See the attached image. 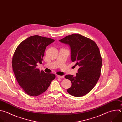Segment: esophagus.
<instances>
[{"instance_id":"1","label":"esophagus","mask_w":122,"mask_h":122,"mask_svg":"<svg viewBox=\"0 0 122 122\" xmlns=\"http://www.w3.org/2000/svg\"><path fill=\"white\" fill-rule=\"evenodd\" d=\"M57 77L60 79H63L64 78V76L62 75V76H60V75H57Z\"/></svg>"}]
</instances>
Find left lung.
<instances>
[{"instance_id": "8db88e82", "label": "left lung", "mask_w": 122, "mask_h": 122, "mask_svg": "<svg viewBox=\"0 0 122 122\" xmlns=\"http://www.w3.org/2000/svg\"><path fill=\"white\" fill-rule=\"evenodd\" d=\"M59 41L70 47L71 61L79 66L75 77L65 76L72 83L67 92L74 97L83 96L93 89L100 76L102 59L99 48L93 41L78 34L68 35Z\"/></svg>"}]
</instances>
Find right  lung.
<instances>
[{"label": "right lung", "mask_w": 122, "mask_h": 122, "mask_svg": "<svg viewBox=\"0 0 122 122\" xmlns=\"http://www.w3.org/2000/svg\"><path fill=\"white\" fill-rule=\"evenodd\" d=\"M55 40L38 35L31 36L17 47L12 57V66L19 84L27 95L37 96L45 92L54 74L46 73L37 68L42 64L46 47Z\"/></svg>", "instance_id": "add662e5"}]
</instances>
